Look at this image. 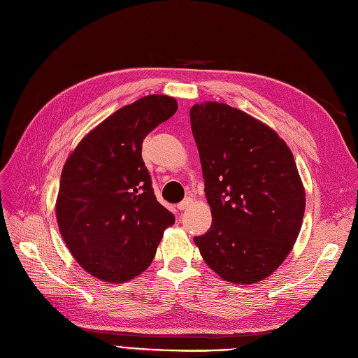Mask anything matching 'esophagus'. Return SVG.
<instances>
[{
    "mask_svg": "<svg viewBox=\"0 0 358 358\" xmlns=\"http://www.w3.org/2000/svg\"><path fill=\"white\" fill-rule=\"evenodd\" d=\"M191 204H192V200L191 199H185V200L180 201L178 204V210H187Z\"/></svg>",
    "mask_w": 358,
    "mask_h": 358,
    "instance_id": "obj_1",
    "label": "esophagus"
}]
</instances>
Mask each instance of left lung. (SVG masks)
Listing matches in <instances>:
<instances>
[{
	"mask_svg": "<svg viewBox=\"0 0 358 358\" xmlns=\"http://www.w3.org/2000/svg\"><path fill=\"white\" fill-rule=\"evenodd\" d=\"M189 119L212 212L194 242L222 279L255 284L297 241L306 199L294 157L272 128L229 104H194Z\"/></svg>",
	"mask_w": 358,
	"mask_h": 358,
	"instance_id": "obj_1",
	"label": "left lung"
}]
</instances>
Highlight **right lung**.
I'll use <instances>...</instances> for the list:
<instances>
[{
  "label": "right lung",
  "mask_w": 358,
  "mask_h": 358,
  "mask_svg": "<svg viewBox=\"0 0 358 358\" xmlns=\"http://www.w3.org/2000/svg\"><path fill=\"white\" fill-rule=\"evenodd\" d=\"M178 103L146 95L86 134L64 164L57 221L86 272L127 282L149 267L175 216L157 201L142 158L143 138L170 119Z\"/></svg>",
  "instance_id": "add662e5"
}]
</instances>
